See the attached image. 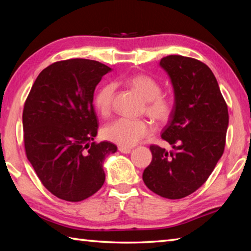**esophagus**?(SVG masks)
I'll list each match as a JSON object with an SVG mask.
<instances>
[{"mask_svg": "<svg viewBox=\"0 0 251 251\" xmlns=\"http://www.w3.org/2000/svg\"><path fill=\"white\" fill-rule=\"evenodd\" d=\"M119 151L124 153V154H128L131 152V149L130 148H126V147H119Z\"/></svg>", "mask_w": 251, "mask_h": 251, "instance_id": "obj_1", "label": "esophagus"}]
</instances>
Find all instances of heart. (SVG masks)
<instances>
[{
    "label": "heart",
    "mask_w": 251,
    "mask_h": 251,
    "mask_svg": "<svg viewBox=\"0 0 251 251\" xmlns=\"http://www.w3.org/2000/svg\"><path fill=\"white\" fill-rule=\"evenodd\" d=\"M126 83L140 97L146 100V112L157 122L167 121L173 114L174 101L162 94V85L147 74H137L126 79ZM115 86L105 84L95 95L94 103L98 113L109 116L113 109ZM152 131L151 123L143 119L120 117L109 123L103 128V137L121 147H132Z\"/></svg>",
    "instance_id": "heart-1"
}]
</instances>
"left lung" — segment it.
Returning <instances> with one entry per match:
<instances>
[{
	"mask_svg": "<svg viewBox=\"0 0 251 251\" xmlns=\"http://www.w3.org/2000/svg\"><path fill=\"white\" fill-rule=\"evenodd\" d=\"M159 65L175 90L173 114L162 131V139L174 151L150 146L152 162L142 179L157 195L179 200L200 189L222 156L228 112L214 73L204 62L170 55Z\"/></svg>",
	"mask_w": 251,
	"mask_h": 251,
	"instance_id": "left-lung-1",
	"label": "left lung"
}]
</instances>
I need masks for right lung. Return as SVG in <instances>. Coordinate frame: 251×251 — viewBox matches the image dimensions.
I'll return each instance as SVG.
<instances>
[{
  "mask_svg": "<svg viewBox=\"0 0 251 251\" xmlns=\"http://www.w3.org/2000/svg\"><path fill=\"white\" fill-rule=\"evenodd\" d=\"M111 68L95 60L68 59L45 68L23 112L26 158L52 195L81 201L103 185V161L113 143H97L94 92Z\"/></svg>",
  "mask_w": 251,
  "mask_h": 251,
  "instance_id": "right-lung-1",
  "label": "right lung"
}]
</instances>
